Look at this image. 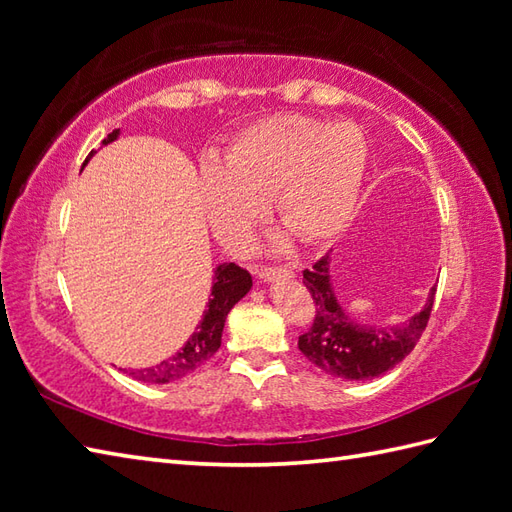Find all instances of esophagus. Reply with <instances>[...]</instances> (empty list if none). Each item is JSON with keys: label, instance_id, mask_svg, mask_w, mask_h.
<instances>
[{"label": "esophagus", "instance_id": "obj_1", "mask_svg": "<svg viewBox=\"0 0 512 512\" xmlns=\"http://www.w3.org/2000/svg\"><path fill=\"white\" fill-rule=\"evenodd\" d=\"M253 272L261 281H275V279H292L294 272L290 268H270V266H253Z\"/></svg>", "mask_w": 512, "mask_h": 512}]
</instances>
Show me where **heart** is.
Wrapping results in <instances>:
<instances>
[{"label":"heart","mask_w":512,"mask_h":512,"mask_svg":"<svg viewBox=\"0 0 512 512\" xmlns=\"http://www.w3.org/2000/svg\"><path fill=\"white\" fill-rule=\"evenodd\" d=\"M368 157V139L353 122L272 115L240 130L222 163L202 165V200L213 229L229 242H244L272 200L296 240L323 244L353 218Z\"/></svg>","instance_id":"heart-1"}]
</instances>
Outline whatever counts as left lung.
I'll return each mask as SVG.
<instances>
[{"instance_id": "obj_1", "label": "left lung", "mask_w": 512, "mask_h": 512, "mask_svg": "<svg viewBox=\"0 0 512 512\" xmlns=\"http://www.w3.org/2000/svg\"><path fill=\"white\" fill-rule=\"evenodd\" d=\"M329 255L320 257L310 270H303V283L316 303L312 327L299 336V349L307 360L331 377L364 382L397 366L419 342L432 314L436 288L423 310L406 325L373 327L349 318L331 285Z\"/></svg>"}]
</instances>
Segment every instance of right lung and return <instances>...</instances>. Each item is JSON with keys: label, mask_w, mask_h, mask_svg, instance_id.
<instances>
[{"label": "right lung", "mask_w": 512, "mask_h": 512, "mask_svg": "<svg viewBox=\"0 0 512 512\" xmlns=\"http://www.w3.org/2000/svg\"><path fill=\"white\" fill-rule=\"evenodd\" d=\"M120 137V128H115L113 133L106 135L102 146L111 144ZM95 150L89 152L87 161L93 157ZM85 161V163H87ZM85 168V165H82ZM253 288V277L248 275V270L235 266V264H220L213 270V285H211V299L207 303V310L202 312L200 323L196 325L194 334L187 338V342L178 349L168 360L159 362L157 366L150 368H137L128 375L144 384H170L176 379L187 377L194 373L198 366L205 364L213 353L220 349L222 342V329L227 323V316L233 310V305L244 299L248 290Z\"/></svg>", "instance_id": "add662e5"}]
</instances>
